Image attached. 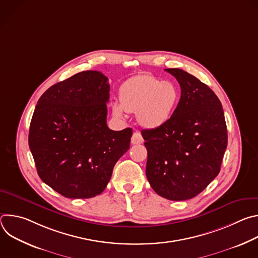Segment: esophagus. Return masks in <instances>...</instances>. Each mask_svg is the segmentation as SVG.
<instances>
[{
    "mask_svg": "<svg viewBox=\"0 0 258 258\" xmlns=\"http://www.w3.org/2000/svg\"><path fill=\"white\" fill-rule=\"evenodd\" d=\"M143 142H144L143 137H142V135H141L139 132H136V133L133 134V137H132V144H133V145L142 144Z\"/></svg>",
    "mask_w": 258,
    "mask_h": 258,
    "instance_id": "obj_1",
    "label": "esophagus"
}]
</instances>
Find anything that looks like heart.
Masks as SVG:
<instances>
[{
    "label": "heart",
    "instance_id": "obj_1",
    "mask_svg": "<svg viewBox=\"0 0 258 258\" xmlns=\"http://www.w3.org/2000/svg\"><path fill=\"white\" fill-rule=\"evenodd\" d=\"M178 87L153 76L142 75L126 81L119 90V103L112 106L113 113L123 117L124 111L136 113L138 121L147 128L164 124L179 102Z\"/></svg>",
    "mask_w": 258,
    "mask_h": 258
}]
</instances>
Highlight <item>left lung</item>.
<instances>
[{
	"label": "left lung",
	"mask_w": 258,
	"mask_h": 258,
	"mask_svg": "<svg viewBox=\"0 0 258 258\" xmlns=\"http://www.w3.org/2000/svg\"><path fill=\"white\" fill-rule=\"evenodd\" d=\"M180 87V99L162 125L143 130L146 175L152 189L172 201L194 198L215 178L228 145L224 109L213 91L190 73L164 69Z\"/></svg>",
	"instance_id": "obj_1"
}]
</instances>
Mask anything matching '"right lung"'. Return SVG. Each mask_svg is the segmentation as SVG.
<instances>
[{
	"instance_id": "add662e5",
	"label": "right lung",
	"mask_w": 258,
	"mask_h": 258,
	"mask_svg": "<svg viewBox=\"0 0 258 258\" xmlns=\"http://www.w3.org/2000/svg\"><path fill=\"white\" fill-rule=\"evenodd\" d=\"M108 79L83 71L49 88L30 121L28 145L41 179L66 198L100 195L130 149L132 128L107 125Z\"/></svg>"
}]
</instances>
